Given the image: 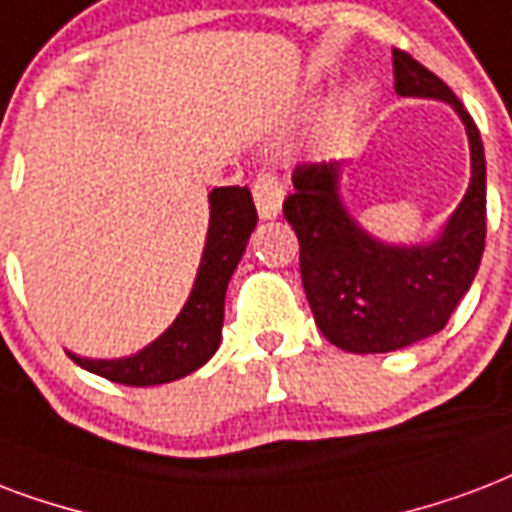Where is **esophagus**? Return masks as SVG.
<instances>
[{
    "label": "esophagus",
    "mask_w": 512,
    "mask_h": 512,
    "mask_svg": "<svg viewBox=\"0 0 512 512\" xmlns=\"http://www.w3.org/2000/svg\"><path fill=\"white\" fill-rule=\"evenodd\" d=\"M252 195H255L257 214L263 220H273L276 214L282 212L284 187L276 174H257V179L252 182Z\"/></svg>",
    "instance_id": "1"
}]
</instances>
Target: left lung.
Returning a JSON list of instances; mask_svg holds the SVG:
<instances>
[{
    "label": "left lung",
    "mask_w": 512,
    "mask_h": 512,
    "mask_svg": "<svg viewBox=\"0 0 512 512\" xmlns=\"http://www.w3.org/2000/svg\"><path fill=\"white\" fill-rule=\"evenodd\" d=\"M397 96L446 101L470 139L473 177L438 239L397 247L373 239L341 201V161L300 163L284 217L300 244V279L327 341L351 354H384L440 333L470 290L486 247V158L478 126L438 74L392 50Z\"/></svg>",
    "instance_id": "8db88e82"
}]
</instances>
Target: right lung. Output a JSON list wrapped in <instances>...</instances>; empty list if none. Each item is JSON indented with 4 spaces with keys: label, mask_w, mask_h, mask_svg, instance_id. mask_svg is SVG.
Instances as JSON below:
<instances>
[{
    "label": "right lung",
    "mask_w": 512,
    "mask_h": 512,
    "mask_svg": "<svg viewBox=\"0 0 512 512\" xmlns=\"http://www.w3.org/2000/svg\"><path fill=\"white\" fill-rule=\"evenodd\" d=\"M257 225L247 187H214L209 193V233L190 298L161 338L123 360H88L69 354L80 368L126 386H155L185 378L212 360L220 346L225 290Z\"/></svg>",
    "instance_id": "add662e5"
}]
</instances>
